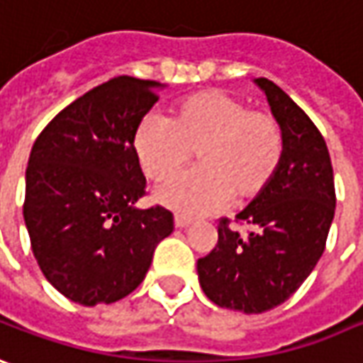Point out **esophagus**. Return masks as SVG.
Returning <instances> with one entry per match:
<instances>
[{"label": "esophagus", "mask_w": 363, "mask_h": 363, "mask_svg": "<svg viewBox=\"0 0 363 363\" xmlns=\"http://www.w3.org/2000/svg\"><path fill=\"white\" fill-rule=\"evenodd\" d=\"M191 223V218H187V216H176V228H187Z\"/></svg>", "instance_id": "obj_1"}]
</instances>
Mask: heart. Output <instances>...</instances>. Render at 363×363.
Returning a JSON list of instances; mask_svg holds the SVG:
<instances>
[{"label": "heart", "mask_w": 363, "mask_h": 363, "mask_svg": "<svg viewBox=\"0 0 363 363\" xmlns=\"http://www.w3.org/2000/svg\"><path fill=\"white\" fill-rule=\"evenodd\" d=\"M133 152L155 184L176 177L196 153L198 169L157 191V199L187 216L257 199L281 169L286 133L279 119L252 109L220 89L177 99L169 119L145 118L133 131Z\"/></svg>", "instance_id": "b5f03b06"}]
</instances>
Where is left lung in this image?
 <instances>
[{
    "instance_id": "8db88e82",
    "label": "left lung",
    "mask_w": 363,
    "mask_h": 363,
    "mask_svg": "<svg viewBox=\"0 0 363 363\" xmlns=\"http://www.w3.org/2000/svg\"><path fill=\"white\" fill-rule=\"evenodd\" d=\"M272 113L286 133V157L274 184L235 216L245 235L218 220V244L198 259L199 286L213 303L262 313L288 300L312 274L334 220V169L325 140L306 111L266 77Z\"/></svg>"
}]
</instances>
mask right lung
Segmentation results:
<instances>
[{
    "label": "right lung",
    "instance_id": "right-lung-1",
    "mask_svg": "<svg viewBox=\"0 0 363 363\" xmlns=\"http://www.w3.org/2000/svg\"><path fill=\"white\" fill-rule=\"evenodd\" d=\"M162 84L119 75L63 108L31 147L23 220L43 276L82 306L138 288L155 245L174 232L162 206L135 208L145 177L133 131Z\"/></svg>",
    "mask_w": 363,
    "mask_h": 363
}]
</instances>
